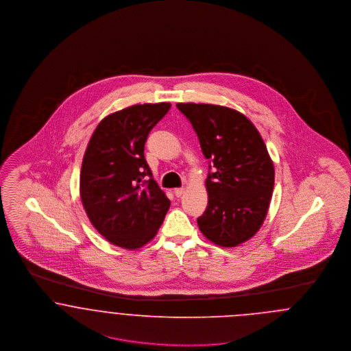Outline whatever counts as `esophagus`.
Here are the masks:
<instances>
[{"mask_svg": "<svg viewBox=\"0 0 351 351\" xmlns=\"http://www.w3.org/2000/svg\"><path fill=\"white\" fill-rule=\"evenodd\" d=\"M183 194H184V189H183V187H178V189H174V195H176L177 198L182 197Z\"/></svg>", "mask_w": 351, "mask_h": 351, "instance_id": "obj_1", "label": "esophagus"}]
</instances>
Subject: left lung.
<instances>
[{
  "label": "left lung",
  "mask_w": 351,
  "mask_h": 351,
  "mask_svg": "<svg viewBox=\"0 0 351 351\" xmlns=\"http://www.w3.org/2000/svg\"><path fill=\"white\" fill-rule=\"evenodd\" d=\"M208 160V204L200 232L215 244L236 246L261 228L274 189V165L257 128L228 107L178 104Z\"/></svg>",
  "instance_id": "left-lung-1"
}]
</instances>
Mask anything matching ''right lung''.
Listing matches in <instances>:
<instances>
[{"label": "right lung", "mask_w": 351, "mask_h": 351, "mask_svg": "<svg viewBox=\"0 0 351 351\" xmlns=\"http://www.w3.org/2000/svg\"><path fill=\"white\" fill-rule=\"evenodd\" d=\"M170 104L127 107L95 128L84 156L80 193L95 229L111 244L137 249L161 227L170 200L153 180L144 145Z\"/></svg>", "instance_id": "obj_1"}]
</instances>
